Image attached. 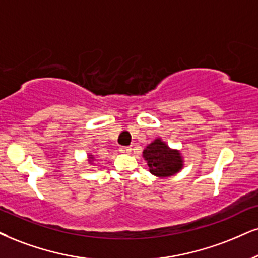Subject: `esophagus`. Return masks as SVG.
<instances>
[{
  "instance_id": "34e87169",
  "label": "esophagus",
  "mask_w": 258,
  "mask_h": 258,
  "mask_svg": "<svg viewBox=\"0 0 258 258\" xmlns=\"http://www.w3.org/2000/svg\"><path fill=\"white\" fill-rule=\"evenodd\" d=\"M119 151L122 152V153H125V154H130V153H132V148H130V147H125V146H123V147H120Z\"/></svg>"
}]
</instances>
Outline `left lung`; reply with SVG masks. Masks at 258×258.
I'll list each match as a JSON object with an SVG mask.
<instances>
[{
  "mask_svg": "<svg viewBox=\"0 0 258 258\" xmlns=\"http://www.w3.org/2000/svg\"><path fill=\"white\" fill-rule=\"evenodd\" d=\"M149 172L157 177H170L179 172L183 167V159L179 151L171 149L160 139H155L144 151Z\"/></svg>",
  "mask_w": 258,
  "mask_h": 258,
  "instance_id": "1",
  "label": "left lung"
}]
</instances>
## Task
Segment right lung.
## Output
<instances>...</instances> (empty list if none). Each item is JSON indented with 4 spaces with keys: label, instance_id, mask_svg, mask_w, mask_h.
<instances>
[{
    "label": "right lung",
    "instance_id": "right-lung-1",
    "mask_svg": "<svg viewBox=\"0 0 258 258\" xmlns=\"http://www.w3.org/2000/svg\"><path fill=\"white\" fill-rule=\"evenodd\" d=\"M90 159H91V161H93V160H94V158H93V155H90Z\"/></svg>",
    "mask_w": 258,
    "mask_h": 258
}]
</instances>
